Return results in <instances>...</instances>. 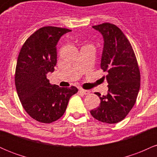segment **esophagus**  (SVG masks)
Masks as SVG:
<instances>
[{"mask_svg": "<svg viewBox=\"0 0 157 157\" xmlns=\"http://www.w3.org/2000/svg\"><path fill=\"white\" fill-rule=\"evenodd\" d=\"M80 92H82V94H86V95L89 94L90 92H91V91H90L89 90H85V89H80Z\"/></svg>", "mask_w": 157, "mask_h": 157, "instance_id": "obj_1", "label": "esophagus"}]
</instances>
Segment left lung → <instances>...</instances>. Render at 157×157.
Here are the masks:
<instances>
[{
  "mask_svg": "<svg viewBox=\"0 0 157 157\" xmlns=\"http://www.w3.org/2000/svg\"><path fill=\"white\" fill-rule=\"evenodd\" d=\"M102 34L104 46L101 68L107 71V95L100 96L98 107L90 111L94 118L105 123L122 121L136 102L140 87V72L132 46L120 29L109 23L92 26Z\"/></svg>",
  "mask_w": 157,
  "mask_h": 157,
  "instance_id": "left-lung-1",
  "label": "left lung"
}]
</instances>
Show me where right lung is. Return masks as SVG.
<instances>
[{"label":"right lung","mask_w":157,"mask_h":157,"mask_svg":"<svg viewBox=\"0 0 157 157\" xmlns=\"http://www.w3.org/2000/svg\"><path fill=\"white\" fill-rule=\"evenodd\" d=\"M71 30L56 26L39 29L26 40L20 51L15 82L17 95L27 113L40 122L60 119L70 97L78 91L75 86L52 85L46 75L57 64V46L61 36Z\"/></svg>","instance_id":"add662e5"}]
</instances>
